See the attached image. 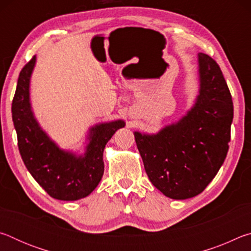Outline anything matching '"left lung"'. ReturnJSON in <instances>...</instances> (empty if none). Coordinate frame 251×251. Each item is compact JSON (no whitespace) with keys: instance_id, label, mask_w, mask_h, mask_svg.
I'll return each mask as SVG.
<instances>
[{"instance_id":"obj_1","label":"left lung","mask_w":251,"mask_h":251,"mask_svg":"<svg viewBox=\"0 0 251 251\" xmlns=\"http://www.w3.org/2000/svg\"><path fill=\"white\" fill-rule=\"evenodd\" d=\"M199 91L195 104L179 121L156 134L134 131L148 178L172 199L203 192L226 158L233 105L217 63L198 53Z\"/></svg>"}]
</instances>
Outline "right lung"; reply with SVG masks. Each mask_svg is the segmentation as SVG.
Returning a JSON list of instances; mask_svg holds the SVG:
<instances>
[{
	"instance_id": "1",
	"label": "right lung",
	"mask_w": 251,
	"mask_h": 251,
	"mask_svg": "<svg viewBox=\"0 0 251 251\" xmlns=\"http://www.w3.org/2000/svg\"><path fill=\"white\" fill-rule=\"evenodd\" d=\"M36 63L34 56L21 71L12 101V118L25 166L50 197L78 201L90 195L103 177V152L115 131L125 126L122 120L100 123L88 130L84 154L59 148L42 129L32 110L29 82Z\"/></svg>"
}]
</instances>
